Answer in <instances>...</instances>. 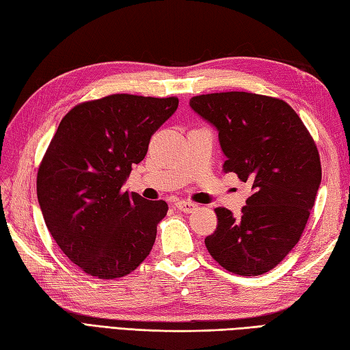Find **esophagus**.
<instances>
[{
    "instance_id": "1",
    "label": "esophagus",
    "mask_w": 350,
    "mask_h": 350,
    "mask_svg": "<svg viewBox=\"0 0 350 350\" xmlns=\"http://www.w3.org/2000/svg\"><path fill=\"white\" fill-rule=\"evenodd\" d=\"M176 207L185 213H191L197 209V204L192 202H188V200H180V202L176 203Z\"/></svg>"
}]
</instances>
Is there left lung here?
<instances>
[{
	"instance_id": "left-lung-1",
	"label": "left lung",
	"mask_w": 350,
	"mask_h": 350,
	"mask_svg": "<svg viewBox=\"0 0 350 350\" xmlns=\"http://www.w3.org/2000/svg\"><path fill=\"white\" fill-rule=\"evenodd\" d=\"M191 108L218 131L226 173L251 185L239 217L217 207L204 239L224 269L256 277L273 269L298 241L322 180L314 139L295 109L269 96L226 92L194 96Z\"/></svg>"
}]
</instances>
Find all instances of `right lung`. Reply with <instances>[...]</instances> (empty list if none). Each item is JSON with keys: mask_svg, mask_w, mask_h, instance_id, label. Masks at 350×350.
I'll use <instances>...</instances> for the list:
<instances>
[{"mask_svg": "<svg viewBox=\"0 0 350 350\" xmlns=\"http://www.w3.org/2000/svg\"><path fill=\"white\" fill-rule=\"evenodd\" d=\"M177 105V98L124 93L83 102L51 139L37 171V200L58 247L92 277H124L152 251L168 204L123 185Z\"/></svg>", "mask_w": 350, "mask_h": 350, "instance_id": "right-lung-1", "label": "right lung"}]
</instances>
